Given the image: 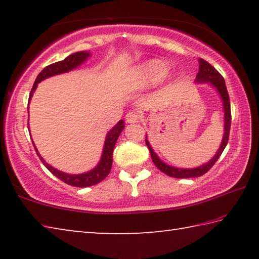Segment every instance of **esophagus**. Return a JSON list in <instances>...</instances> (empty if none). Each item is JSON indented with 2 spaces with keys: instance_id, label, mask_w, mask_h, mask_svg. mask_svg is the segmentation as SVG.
<instances>
[{
  "instance_id": "1",
  "label": "esophagus",
  "mask_w": 259,
  "mask_h": 259,
  "mask_svg": "<svg viewBox=\"0 0 259 259\" xmlns=\"http://www.w3.org/2000/svg\"><path fill=\"white\" fill-rule=\"evenodd\" d=\"M125 120L128 123H136V122H139L140 116L138 115V113L136 112H129L125 115Z\"/></svg>"
}]
</instances>
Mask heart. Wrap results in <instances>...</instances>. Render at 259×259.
<instances>
[{"label": "heart", "mask_w": 259, "mask_h": 259, "mask_svg": "<svg viewBox=\"0 0 259 259\" xmlns=\"http://www.w3.org/2000/svg\"><path fill=\"white\" fill-rule=\"evenodd\" d=\"M169 71V64L163 60H147L134 69L133 75H131L130 84L135 88H146L156 85L168 76Z\"/></svg>", "instance_id": "heart-1"}]
</instances>
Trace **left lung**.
<instances>
[{
    "label": "left lung",
    "instance_id": "8db88e82",
    "mask_svg": "<svg viewBox=\"0 0 259 259\" xmlns=\"http://www.w3.org/2000/svg\"><path fill=\"white\" fill-rule=\"evenodd\" d=\"M195 83H208L209 85H211L214 90L217 91L219 97L222 99L223 104V111H224V134H223V139L221 143V146L216 152L211 159H210L207 163H203L202 165L196 166V168H177V166H172L165 162L162 161L155 151L153 150L150 142L147 139L146 135V146L150 151V154L152 157L153 163L162 172L168 175L170 177L174 178H192V177H200L204 175L207 171L211 169V166L216 163V161L219 159V156L222 155L223 151L225 150L229 142V136H230V129H231V104H230V97L229 93H227L225 81L221 74L213 66H211L208 61L203 59H199V72L198 75L195 77Z\"/></svg>",
    "mask_w": 259,
    "mask_h": 259
}]
</instances>
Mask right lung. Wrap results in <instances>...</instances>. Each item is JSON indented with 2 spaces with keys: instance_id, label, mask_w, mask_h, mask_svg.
<instances>
[{
  "instance_id": "right-lung-1",
  "label": "right lung",
  "mask_w": 259,
  "mask_h": 259,
  "mask_svg": "<svg viewBox=\"0 0 259 259\" xmlns=\"http://www.w3.org/2000/svg\"><path fill=\"white\" fill-rule=\"evenodd\" d=\"M91 54L89 51H80V52H75V54L69 55L66 57L64 60L61 61H57L55 64H51L49 66H47L46 68H43L41 73L38 74L36 80H35L32 91L29 94V99L28 102H30V98L33 97L34 91L36 90L37 84L43 80H46L48 77L55 76V75H59V74L63 73H67L71 72L73 69L77 68L81 64L84 63V61L89 58ZM124 129V121L120 120L117 123L113 126V128L108 131L106 135V138H105V143H104V148H103V153H102V157L98 162V164L95 166L94 169L89 170V171L83 172V174H66L63 171H59L58 169L54 168V166L50 165L49 163H47L46 160L40 155V153L37 152V148H34L36 151L38 157L42 161V163L47 166V169L49 171L55 175L57 178H59L60 181H63L64 183L68 184L71 186H75V187H89L96 185V184L100 183L104 181L105 178L108 176L109 171H111L112 168V163H113V151H114V146H115L116 140L119 138L120 134L123 131Z\"/></svg>"
}]
</instances>
